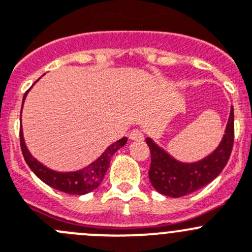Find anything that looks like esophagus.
<instances>
[{
	"instance_id": "obj_1",
	"label": "esophagus",
	"mask_w": 252,
	"mask_h": 252,
	"mask_svg": "<svg viewBox=\"0 0 252 252\" xmlns=\"http://www.w3.org/2000/svg\"><path fill=\"white\" fill-rule=\"evenodd\" d=\"M128 137H130V140H132V141H143L145 136H143L142 131L133 130V131H131V133Z\"/></svg>"
}]
</instances>
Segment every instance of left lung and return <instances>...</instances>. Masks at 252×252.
I'll list each match as a JSON object with an SVG mask.
<instances>
[{
  "label": "left lung",
  "mask_w": 252,
  "mask_h": 252,
  "mask_svg": "<svg viewBox=\"0 0 252 252\" xmlns=\"http://www.w3.org/2000/svg\"><path fill=\"white\" fill-rule=\"evenodd\" d=\"M151 150V167L148 172L151 184L158 193L179 198L190 194L214 181L226 166L234 143V109H230L225 133L218 147L210 155L195 162H182L146 138Z\"/></svg>",
  "instance_id": "obj_1"
}]
</instances>
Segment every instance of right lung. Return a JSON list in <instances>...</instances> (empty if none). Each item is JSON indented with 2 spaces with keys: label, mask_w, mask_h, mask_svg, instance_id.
<instances>
[{
  "label": "right lung",
  "mask_w": 252,
  "mask_h": 252,
  "mask_svg": "<svg viewBox=\"0 0 252 252\" xmlns=\"http://www.w3.org/2000/svg\"><path fill=\"white\" fill-rule=\"evenodd\" d=\"M31 90V89H30ZM28 90V92H30ZM28 92L26 93L23 96V102H25L26 96H27ZM22 102V106H23ZM22 120V119H21ZM20 136H21V148H22L23 157H25L26 163L30 166L33 173L38 177L42 182L48 184L52 188L57 189V190L64 191L68 194H74V195H83V194L89 193V191L94 190L104 179L105 173H106L107 168L110 166V159L112 156L115 155L116 151L124 147L127 142V138L124 137L121 140L116 141L112 145H110L106 150L102 152V155L94 160L93 163L89 166L84 167V168L79 169V171L74 172H57L53 169L48 168L44 164L40 163L39 160L35 159L31 152L28 151L27 146H26L25 137H23V130L22 125L20 127Z\"/></svg>",
  "instance_id": "add662e5"
}]
</instances>
